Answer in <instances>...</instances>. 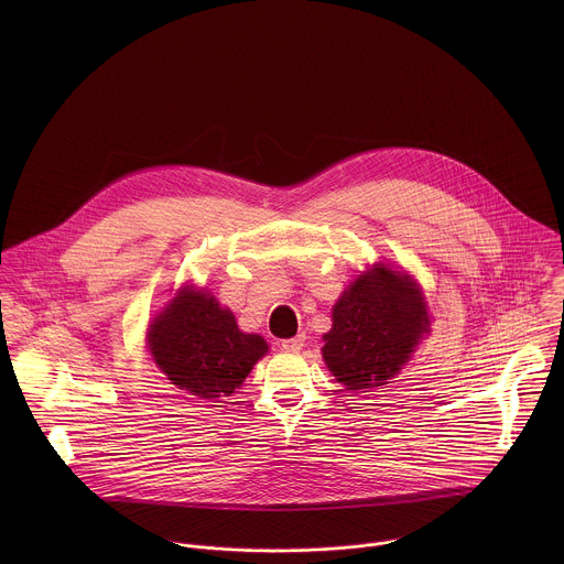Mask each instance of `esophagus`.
<instances>
[{
	"instance_id": "1",
	"label": "esophagus",
	"mask_w": 564,
	"mask_h": 564,
	"mask_svg": "<svg viewBox=\"0 0 564 564\" xmlns=\"http://www.w3.org/2000/svg\"><path fill=\"white\" fill-rule=\"evenodd\" d=\"M304 343H306V336L304 334H297V336H293V338H284L282 343H280V347L284 349V351H300L302 347H304Z\"/></svg>"
}]
</instances>
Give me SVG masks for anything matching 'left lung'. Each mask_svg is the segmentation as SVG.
<instances>
[{
    "instance_id": "1",
    "label": "left lung",
    "mask_w": 564,
    "mask_h": 564,
    "mask_svg": "<svg viewBox=\"0 0 564 564\" xmlns=\"http://www.w3.org/2000/svg\"><path fill=\"white\" fill-rule=\"evenodd\" d=\"M323 360L347 391L387 384L427 332L421 291L382 264L358 275L332 311Z\"/></svg>"
}]
</instances>
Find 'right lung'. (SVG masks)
I'll list each match as a JSON object with an SVG mask.
<instances>
[{"label": "right lung", "mask_w": 564, "mask_h": 564, "mask_svg": "<svg viewBox=\"0 0 564 564\" xmlns=\"http://www.w3.org/2000/svg\"><path fill=\"white\" fill-rule=\"evenodd\" d=\"M150 351L182 391L228 398L267 354L258 334H242L235 315L210 295L184 289L150 329Z\"/></svg>", "instance_id": "1"}]
</instances>
